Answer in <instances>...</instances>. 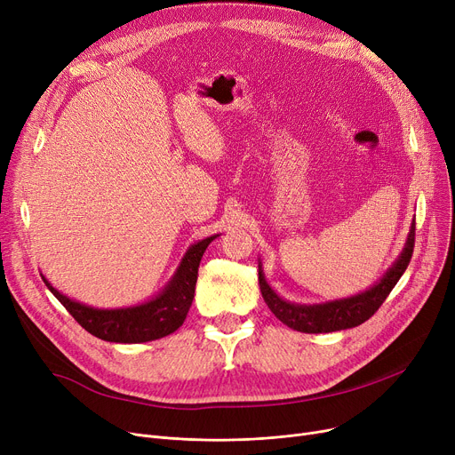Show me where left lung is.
I'll return each mask as SVG.
<instances>
[{
    "instance_id": "obj_1",
    "label": "left lung",
    "mask_w": 455,
    "mask_h": 455,
    "mask_svg": "<svg viewBox=\"0 0 455 455\" xmlns=\"http://www.w3.org/2000/svg\"><path fill=\"white\" fill-rule=\"evenodd\" d=\"M413 243H415V221L410 227L403 249L400 251L398 258L393 261V266L384 273V276H381L378 282H374L365 291H360L350 297L315 302V304H300L293 300H285L271 288L269 282L266 280L261 261L258 259L259 291L271 312L275 314V317L282 321L285 326H290L297 331L330 333V331H339V330L360 326L362 323H365L369 317L374 315V312L381 306V302L387 299V295L391 293V290L395 288L403 271L408 269L411 254H413Z\"/></svg>"
}]
</instances>
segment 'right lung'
<instances>
[{"label":"right lung","instance_id":"add662e5","mask_svg":"<svg viewBox=\"0 0 455 455\" xmlns=\"http://www.w3.org/2000/svg\"><path fill=\"white\" fill-rule=\"evenodd\" d=\"M215 237H220V234L208 235L204 240L189 245L173 276L167 280L164 288L151 299L132 306H88L60 293L44 275L42 280L47 290L68 309L69 315L92 336L110 343H148L170 336L182 326L189 306L194 302L201 258Z\"/></svg>","mask_w":455,"mask_h":455}]
</instances>
